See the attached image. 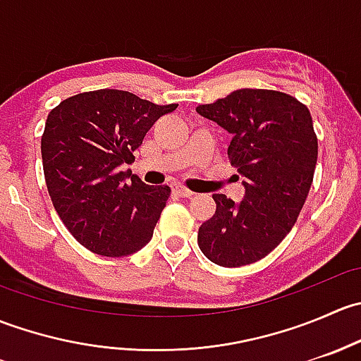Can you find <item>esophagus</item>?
Returning a JSON list of instances; mask_svg holds the SVG:
<instances>
[{"label":"esophagus","mask_w":361,"mask_h":361,"mask_svg":"<svg viewBox=\"0 0 361 361\" xmlns=\"http://www.w3.org/2000/svg\"><path fill=\"white\" fill-rule=\"evenodd\" d=\"M173 192L174 194L180 195V197H192V195H194V192H190L188 188H185L183 185H173Z\"/></svg>","instance_id":"34e87169"}]
</instances>
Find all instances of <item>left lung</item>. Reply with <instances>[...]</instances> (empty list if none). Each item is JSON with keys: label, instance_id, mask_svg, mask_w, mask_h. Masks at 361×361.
Here are the masks:
<instances>
[{"label": "left lung", "instance_id": "left-lung-1", "mask_svg": "<svg viewBox=\"0 0 361 361\" xmlns=\"http://www.w3.org/2000/svg\"><path fill=\"white\" fill-rule=\"evenodd\" d=\"M195 111L231 134L228 159L245 178L241 202L213 195L216 211L199 227V248L221 267L253 264L286 238L307 199L318 160L311 113L264 89L234 90Z\"/></svg>", "mask_w": 361, "mask_h": 361}]
</instances>
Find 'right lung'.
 <instances>
[{
    "instance_id": "right-lung-1",
    "label": "right lung",
    "mask_w": 361,
    "mask_h": 361,
    "mask_svg": "<svg viewBox=\"0 0 361 361\" xmlns=\"http://www.w3.org/2000/svg\"><path fill=\"white\" fill-rule=\"evenodd\" d=\"M176 108L101 89L68 97L49 113L42 136L47 188L63 224L87 250L127 257L150 243L171 188L150 187L122 166L133 162L160 116Z\"/></svg>"
}]
</instances>
